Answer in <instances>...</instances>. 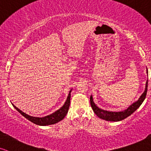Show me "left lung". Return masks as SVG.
<instances>
[{"instance_id":"8db88e82","label":"left lung","mask_w":151,"mask_h":151,"mask_svg":"<svg viewBox=\"0 0 151 151\" xmlns=\"http://www.w3.org/2000/svg\"><path fill=\"white\" fill-rule=\"evenodd\" d=\"M146 72L147 75H148V69H147V68ZM147 89H148V80H147L146 83V87H145L144 92H143V94L140 96L139 99L132 104L131 105H129V106L127 108V109L123 110V111H122L115 112V111H109L100 109V108H99L96 105L94 101H93V97L92 95L90 96L91 106H92V110L94 112V113H95L99 118L103 119V120L107 121H111V122H118V121L122 120H124V118L129 116L130 115L132 114L136 110H137V109L139 108V106L142 104V103L144 101L145 98H146Z\"/></svg>"}]
</instances>
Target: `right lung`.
<instances>
[{
	"instance_id": "right-lung-1",
	"label": "right lung",
	"mask_w": 151,
	"mask_h": 151,
	"mask_svg": "<svg viewBox=\"0 0 151 151\" xmlns=\"http://www.w3.org/2000/svg\"><path fill=\"white\" fill-rule=\"evenodd\" d=\"M72 89L69 91L68 93V95L67 96V99L65 101L64 105L61 106L60 109L56 111L55 112H54L52 114L46 115V116L42 117V118H38V117H33L29 115L27 113H24L23 111H22L21 110L19 109L17 107H16L14 104H12V106H14L17 111L19 113H21L23 115L24 118H26L27 120H29L31 122H32L33 123L38 124V125L40 126H46V125H50V124H54L59 122V121L62 120L64 118V117L66 116L67 113H68V109H69L70 106V92H71Z\"/></svg>"
}]
</instances>
